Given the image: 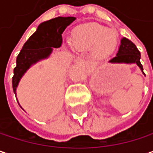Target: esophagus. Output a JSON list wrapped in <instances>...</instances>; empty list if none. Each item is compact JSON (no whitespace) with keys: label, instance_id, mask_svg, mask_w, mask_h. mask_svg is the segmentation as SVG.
Wrapping results in <instances>:
<instances>
[{"label":"esophagus","instance_id":"esophagus-1","mask_svg":"<svg viewBox=\"0 0 153 153\" xmlns=\"http://www.w3.org/2000/svg\"><path fill=\"white\" fill-rule=\"evenodd\" d=\"M77 63H78V64H79V65H82V64H84V61H83L82 59H79Z\"/></svg>","mask_w":153,"mask_h":153}]
</instances>
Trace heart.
Returning a JSON list of instances; mask_svg holds the SVG:
<instances>
[{"label":"heart","instance_id":"obj_1","mask_svg":"<svg viewBox=\"0 0 153 153\" xmlns=\"http://www.w3.org/2000/svg\"><path fill=\"white\" fill-rule=\"evenodd\" d=\"M117 33L97 23L83 24L73 31L71 44L77 50L93 48L95 56L110 55L117 45Z\"/></svg>","mask_w":153,"mask_h":153}]
</instances>
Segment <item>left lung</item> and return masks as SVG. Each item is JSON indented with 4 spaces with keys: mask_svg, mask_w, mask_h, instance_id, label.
<instances>
[{
    "mask_svg": "<svg viewBox=\"0 0 153 153\" xmlns=\"http://www.w3.org/2000/svg\"><path fill=\"white\" fill-rule=\"evenodd\" d=\"M141 53L137 49V46L128 39L123 37L120 41V45L119 48L116 56L112 57L109 62L111 63H136L140 69L143 71V65L140 62Z\"/></svg>",
    "mask_w": 153,
    "mask_h": 153,
    "instance_id": "obj_1",
    "label": "left lung"
}]
</instances>
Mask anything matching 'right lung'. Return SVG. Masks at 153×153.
Segmentation results:
<instances>
[{
    "label": "right lung",
    "mask_w": 153,
    "mask_h": 153,
    "mask_svg": "<svg viewBox=\"0 0 153 153\" xmlns=\"http://www.w3.org/2000/svg\"><path fill=\"white\" fill-rule=\"evenodd\" d=\"M74 20L75 17L74 16H58L43 22L24 44L16 57V65L12 77V87L15 95L18 82L26 70L33 64L48 57L52 52V48L61 46L62 33Z\"/></svg>",
    "instance_id": "add662e5"
}]
</instances>
